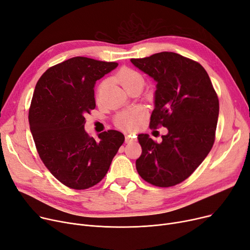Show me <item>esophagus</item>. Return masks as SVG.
<instances>
[{
	"mask_svg": "<svg viewBox=\"0 0 250 250\" xmlns=\"http://www.w3.org/2000/svg\"><path fill=\"white\" fill-rule=\"evenodd\" d=\"M132 141H134V138H133V137L128 136V135L125 136V142H126V144H130V142H132Z\"/></svg>",
	"mask_w": 250,
	"mask_h": 250,
	"instance_id": "34e87169",
	"label": "esophagus"
}]
</instances>
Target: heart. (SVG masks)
I'll return each instance as SVG.
<instances>
[{
    "label": "heart",
    "mask_w": 250,
    "mask_h": 250,
    "mask_svg": "<svg viewBox=\"0 0 250 250\" xmlns=\"http://www.w3.org/2000/svg\"><path fill=\"white\" fill-rule=\"evenodd\" d=\"M116 78L126 90H128L130 87L134 86L135 84H138V83H141L142 84V82H144V79H142L141 75L137 71L127 67L119 70ZM104 87V82H102L97 90L98 98L101 97ZM146 111L141 108L123 111L116 116L115 125L117 126V128L123 130L125 132H133L144 124L146 120Z\"/></svg>",
    "instance_id": "heart-1"
}]
</instances>
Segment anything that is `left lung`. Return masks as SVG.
<instances>
[{
  "instance_id": "obj_1",
  "label": "left lung",
  "mask_w": 250,
  "mask_h": 250,
  "mask_svg": "<svg viewBox=\"0 0 250 250\" xmlns=\"http://www.w3.org/2000/svg\"><path fill=\"white\" fill-rule=\"evenodd\" d=\"M131 62L158 82L149 127L168 129L162 142L137 136L142 152L136 170L147 183L171 187L186 180L210 151L216 138L219 99L206 69L172 52Z\"/></svg>"
}]
</instances>
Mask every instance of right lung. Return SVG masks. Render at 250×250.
<instances>
[{
    "instance_id": "add662e5",
    "label": "right lung",
    "mask_w": 250,
    "mask_h": 250,
    "mask_svg": "<svg viewBox=\"0 0 250 250\" xmlns=\"http://www.w3.org/2000/svg\"><path fill=\"white\" fill-rule=\"evenodd\" d=\"M117 66L74 57L50 67L35 85L28 112L35 147L46 169L69 188L83 190L102 181L125 140L108 130L97 141L84 130L85 115L96 108V81Z\"/></svg>"
}]
</instances>
